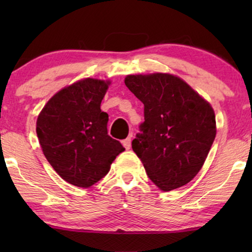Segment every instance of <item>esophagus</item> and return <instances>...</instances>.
<instances>
[{
	"mask_svg": "<svg viewBox=\"0 0 252 252\" xmlns=\"http://www.w3.org/2000/svg\"><path fill=\"white\" fill-rule=\"evenodd\" d=\"M130 137H132V135H129L128 137H127V139H125V140L123 141V146L125 147L126 150H128L129 148H130V141H132V140H130Z\"/></svg>",
	"mask_w": 252,
	"mask_h": 252,
	"instance_id": "34e87169",
	"label": "esophagus"
}]
</instances>
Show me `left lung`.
Instances as JSON below:
<instances>
[{"mask_svg": "<svg viewBox=\"0 0 252 252\" xmlns=\"http://www.w3.org/2000/svg\"><path fill=\"white\" fill-rule=\"evenodd\" d=\"M125 85L144 104V122L132 148L148 177L164 191L187 185L215 141L212 106L172 74L127 75Z\"/></svg>", "mask_w": 252, "mask_h": 252, "instance_id": "obj_1", "label": "left lung"}]
</instances>
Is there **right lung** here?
<instances>
[{"label":"right lung","mask_w":252,"mask_h":252,"mask_svg":"<svg viewBox=\"0 0 252 252\" xmlns=\"http://www.w3.org/2000/svg\"><path fill=\"white\" fill-rule=\"evenodd\" d=\"M109 81L87 78L51 97L36 120L43 155L68 184L88 188L104 178L125 150L108 135L109 116L101 102Z\"/></svg>","instance_id":"right-lung-1"}]
</instances>
